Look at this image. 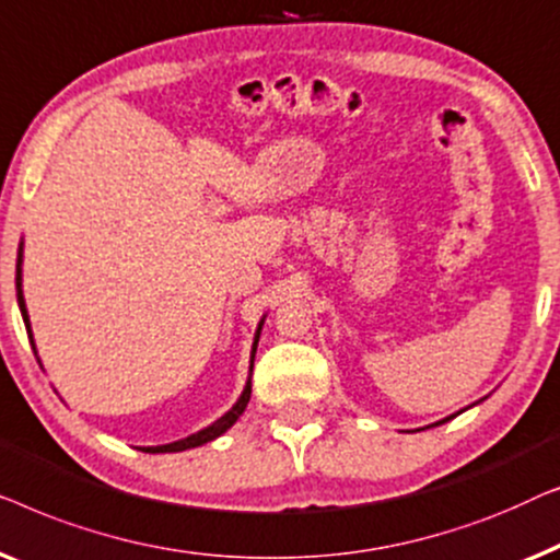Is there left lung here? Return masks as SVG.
Masks as SVG:
<instances>
[{
	"mask_svg": "<svg viewBox=\"0 0 560 560\" xmlns=\"http://www.w3.org/2000/svg\"><path fill=\"white\" fill-rule=\"evenodd\" d=\"M487 398V396H485ZM482 398V400H485ZM482 400H477V404H482ZM477 404H471V406H477ZM471 406H467V408H471ZM467 408H462V411H456V413H452V416H446V419H441V421H436V423H431V427H441V423H446V421H452V419H456V416H459V413H464V411H467ZM431 427H427V429H431Z\"/></svg>",
	"mask_w": 560,
	"mask_h": 560,
	"instance_id": "left-lung-1",
	"label": "left lung"
}]
</instances>
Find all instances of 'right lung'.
<instances>
[{
  "mask_svg": "<svg viewBox=\"0 0 560 560\" xmlns=\"http://www.w3.org/2000/svg\"><path fill=\"white\" fill-rule=\"evenodd\" d=\"M22 261H25V241H20V250H18V304H20V312H22V319H25V327H27V335H30V342L35 345L33 340V327H30V314H27V304H25V294H22ZM264 322H266V314L258 322L256 327V335H254V345H250V365H248V381L243 385V393L235 400L231 411H225L220 416L218 421H212L210 427H205L200 431H195V434L185 436V439H177L172 441V444H160V446H141V452H149V454H167V452H185V448H195V446H202L208 444V441L223 436L228 429L233 427L235 421L241 419V413L246 411L248 400H250V375H254V360H256V348H258V337H261V329H264ZM37 352V350H35Z\"/></svg>",
  "mask_w": 560,
  "mask_h": 560,
  "instance_id": "right-lung-1",
  "label": "right lung"
}]
</instances>
